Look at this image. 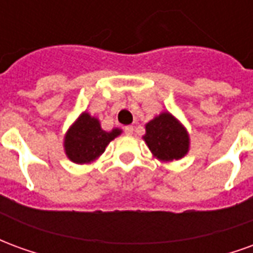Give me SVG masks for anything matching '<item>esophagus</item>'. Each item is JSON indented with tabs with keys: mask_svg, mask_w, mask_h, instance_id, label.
Wrapping results in <instances>:
<instances>
[{
	"mask_svg": "<svg viewBox=\"0 0 253 253\" xmlns=\"http://www.w3.org/2000/svg\"><path fill=\"white\" fill-rule=\"evenodd\" d=\"M132 131H134V127H132V126H126V127H125V132H126L127 135H131Z\"/></svg>",
	"mask_w": 253,
	"mask_h": 253,
	"instance_id": "esophagus-1",
	"label": "esophagus"
}]
</instances>
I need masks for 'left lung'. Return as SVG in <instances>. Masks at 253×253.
I'll list each match as a JSON object with an SVG mask.
<instances>
[{
  "instance_id": "8db88e82",
  "label": "left lung",
  "mask_w": 253,
  "mask_h": 253,
  "mask_svg": "<svg viewBox=\"0 0 253 253\" xmlns=\"http://www.w3.org/2000/svg\"><path fill=\"white\" fill-rule=\"evenodd\" d=\"M145 130L142 139L154 159L169 163L183 159L190 152V134L184 125L168 111L149 121Z\"/></svg>"
}]
</instances>
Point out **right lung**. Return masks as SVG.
Returning a JSON list of instances; mask_svg holds the SVG:
<instances>
[{
  "label": "right lung",
  "instance_id": "obj_1",
  "mask_svg": "<svg viewBox=\"0 0 253 253\" xmlns=\"http://www.w3.org/2000/svg\"><path fill=\"white\" fill-rule=\"evenodd\" d=\"M121 128L105 131L96 116L84 111L63 137V150L74 164H90L104 153L108 143L121 135Z\"/></svg>",
  "mask_w": 253,
  "mask_h": 253
}]
</instances>
